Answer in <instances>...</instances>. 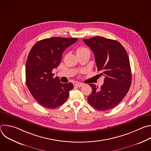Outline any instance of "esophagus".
<instances>
[{"label": "esophagus", "mask_w": 151, "mask_h": 151, "mask_svg": "<svg viewBox=\"0 0 151 151\" xmlns=\"http://www.w3.org/2000/svg\"><path fill=\"white\" fill-rule=\"evenodd\" d=\"M75 85L76 86V87H82V86L83 85V84L82 83H81V82H77L75 84Z\"/></svg>", "instance_id": "34e87169"}]
</instances>
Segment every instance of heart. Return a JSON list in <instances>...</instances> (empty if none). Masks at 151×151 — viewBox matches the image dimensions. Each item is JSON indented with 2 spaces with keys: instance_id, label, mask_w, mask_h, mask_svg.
I'll use <instances>...</instances> for the list:
<instances>
[{
  "instance_id": "obj_1",
  "label": "heart",
  "mask_w": 151,
  "mask_h": 151,
  "mask_svg": "<svg viewBox=\"0 0 151 151\" xmlns=\"http://www.w3.org/2000/svg\"><path fill=\"white\" fill-rule=\"evenodd\" d=\"M87 51H89L88 49L85 48V47H79L76 50V52L77 54H79V53H82V52H87Z\"/></svg>"
}]
</instances>
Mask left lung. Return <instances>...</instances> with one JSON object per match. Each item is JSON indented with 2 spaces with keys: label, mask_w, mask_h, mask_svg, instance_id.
Segmentation results:
<instances>
[{
  "label": "left lung",
  "mask_w": 151,
  "mask_h": 151,
  "mask_svg": "<svg viewBox=\"0 0 151 151\" xmlns=\"http://www.w3.org/2000/svg\"><path fill=\"white\" fill-rule=\"evenodd\" d=\"M93 52L99 75L104 76L100 88L89 84L92 92L88 103L97 110L108 111L116 107L127 94L132 83L130 60L123 46L116 40L101 36L83 39Z\"/></svg>",
  "instance_id": "8db88e82"
}]
</instances>
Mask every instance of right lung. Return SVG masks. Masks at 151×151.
Listing matches in <instances>:
<instances>
[{
  "label": "right lung",
  "instance_id": "right-lung-1",
  "mask_svg": "<svg viewBox=\"0 0 151 151\" xmlns=\"http://www.w3.org/2000/svg\"><path fill=\"white\" fill-rule=\"evenodd\" d=\"M78 38L53 37L37 42L26 61V82L33 98L42 107L55 109L68 100L73 88L71 82L63 83L52 73L61 60L63 52Z\"/></svg>",
  "mask_w": 151,
  "mask_h": 151
}]
</instances>
